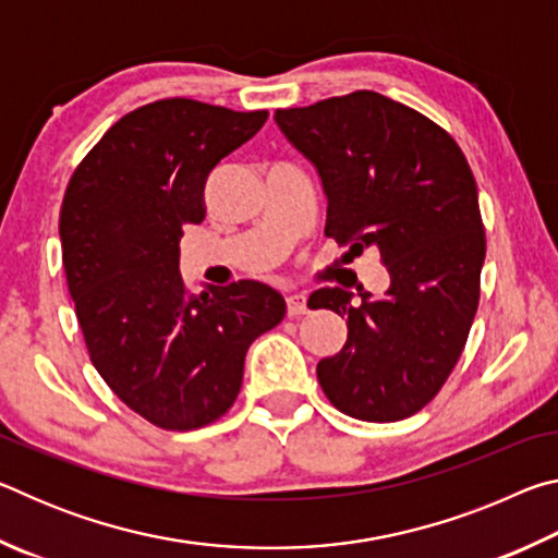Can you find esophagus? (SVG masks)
Returning a JSON list of instances; mask_svg holds the SVG:
<instances>
[{"label": "esophagus", "mask_w": 558, "mask_h": 558, "mask_svg": "<svg viewBox=\"0 0 558 558\" xmlns=\"http://www.w3.org/2000/svg\"><path fill=\"white\" fill-rule=\"evenodd\" d=\"M286 302H288V315L290 317H300V315L307 313L305 292H290V295L286 298Z\"/></svg>", "instance_id": "obj_1"}]
</instances>
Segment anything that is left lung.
<instances>
[{
    "instance_id": "obj_1",
    "label": "left lung",
    "mask_w": 558,
    "mask_h": 558,
    "mask_svg": "<svg viewBox=\"0 0 558 558\" xmlns=\"http://www.w3.org/2000/svg\"><path fill=\"white\" fill-rule=\"evenodd\" d=\"M276 122L323 179L325 235L349 260L376 248L391 278L359 305L342 288L313 292L349 329L317 381L352 418H409L446 384L477 313L485 229L468 159L436 122L374 90L276 110Z\"/></svg>"
}]
</instances>
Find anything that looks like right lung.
I'll list each match as a JSON object with an SVG mask.
<instances>
[{"label": "right lung", "mask_w": 558, "mask_h": 558, "mask_svg": "<svg viewBox=\"0 0 558 558\" xmlns=\"http://www.w3.org/2000/svg\"><path fill=\"white\" fill-rule=\"evenodd\" d=\"M266 120L268 110L189 98L149 102L100 137L65 189L63 270L90 362L128 409L165 430L221 418L253 339L286 317L266 282L192 295L179 272L182 229L204 221L211 169Z\"/></svg>", "instance_id": "obj_1"}]
</instances>
